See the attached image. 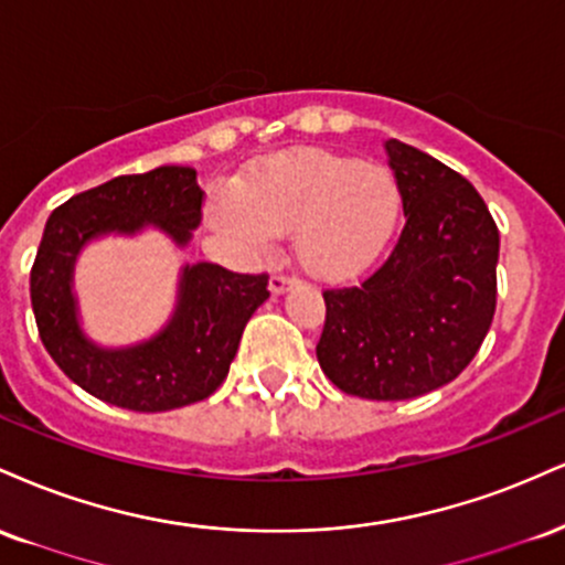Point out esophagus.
I'll use <instances>...</instances> for the list:
<instances>
[{
    "instance_id": "esophagus-1",
    "label": "esophagus",
    "mask_w": 565,
    "mask_h": 565,
    "mask_svg": "<svg viewBox=\"0 0 565 565\" xmlns=\"http://www.w3.org/2000/svg\"><path fill=\"white\" fill-rule=\"evenodd\" d=\"M298 280L296 277H290V275H282V271H275V275H271V280H269V290L275 296H280V294H285V290H290L294 288Z\"/></svg>"
}]
</instances>
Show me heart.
Returning <instances> with one entry per match:
<instances>
[{
  "mask_svg": "<svg viewBox=\"0 0 565 565\" xmlns=\"http://www.w3.org/2000/svg\"><path fill=\"white\" fill-rule=\"evenodd\" d=\"M399 214L402 188L388 166L303 150L250 166L235 201L214 209V222L250 243L294 232L301 269L343 282L381 256Z\"/></svg>",
  "mask_w": 565,
  "mask_h": 565,
  "instance_id": "b5f03b06",
  "label": "heart"
}]
</instances>
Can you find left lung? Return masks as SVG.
<instances>
[{"label": "left lung", "instance_id": "obj_1", "mask_svg": "<svg viewBox=\"0 0 565 565\" xmlns=\"http://www.w3.org/2000/svg\"><path fill=\"white\" fill-rule=\"evenodd\" d=\"M386 152L407 222L381 267L322 294L317 360L343 394L399 402L455 381L481 349L500 232L466 177L399 139Z\"/></svg>", "mask_w": 565, "mask_h": 565}]
</instances>
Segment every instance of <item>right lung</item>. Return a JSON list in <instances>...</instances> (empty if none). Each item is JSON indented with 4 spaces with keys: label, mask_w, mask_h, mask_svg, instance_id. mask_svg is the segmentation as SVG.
Instances as JSON below:
<instances>
[{
    "label": "right lung",
    "mask_w": 565,
    "mask_h": 565,
    "mask_svg": "<svg viewBox=\"0 0 565 565\" xmlns=\"http://www.w3.org/2000/svg\"><path fill=\"white\" fill-rule=\"evenodd\" d=\"M201 209L195 169L161 166L78 192L46 218L31 267L33 317L44 349L86 394L135 413H166L205 399L227 377L245 324L269 298V275H241L209 262L184 267L171 322L129 349L95 347L78 328L71 290L86 241L156 224L177 245H188Z\"/></svg>",
    "instance_id": "add662e5"
}]
</instances>
